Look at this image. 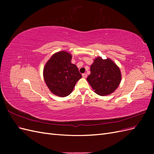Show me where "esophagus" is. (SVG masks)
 I'll use <instances>...</instances> for the list:
<instances>
[{
  "mask_svg": "<svg viewBox=\"0 0 154 154\" xmlns=\"http://www.w3.org/2000/svg\"><path fill=\"white\" fill-rule=\"evenodd\" d=\"M82 76H83V78H86L87 77V74L86 73H83V74H82Z\"/></svg>",
  "mask_w": 154,
  "mask_h": 154,
  "instance_id": "34e87169",
  "label": "esophagus"
}]
</instances>
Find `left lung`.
Instances as JSON below:
<instances>
[{
    "instance_id": "obj_1",
    "label": "left lung",
    "mask_w": 154,
    "mask_h": 154,
    "mask_svg": "<svg viewBox=\"0 0 154 154\" xmlns=\"http://www.w3.org/2000/svg\"><path fill=\"white\" fill-rule=\"evenodd\" d=\"M87 82L95 93L100 96H107L114 92L122 80L120 69L110 58L97 57L91 66V74Z\"/></svg>"
}]
</instances>
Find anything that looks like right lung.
<instances>
[{
	"instance_id": "1",
	"label": "right lung",
	"mask_w": 154,
	"mask_h": 154,
	"mask_svg": "<svg viewBox=\"0 0 154 154\" xmlns=\"http://www.w3.org/2000/svg\"><path fill=\"white\" fill-rule=\"evenodd\" d=\"M72 55L66 51L54 53L44 68V78L53 94L66 97L72 92L82 77L76 65L71 63Z\"/></svg>"
}]
</instances>
